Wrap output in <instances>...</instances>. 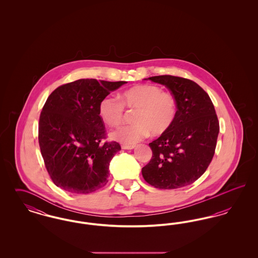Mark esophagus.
I'll list each match as a JSON object with an SVG mask.
<instances>
[{
  "label": "esophagus",
  "instance_id": "1",
  "mask_svg": "<svg viewBox=\"0 0 258 258\" xmlns=\"http://www.w3.org/2000/svg\"><path fill=\"white\" fill-rule=\"evenodd\" d=\"M135 147V145H125V144L122 145V149H123V150H132Z\"/></svg>",
  "mask_w": 258,
  "mask_h": 258
}]
</instances>
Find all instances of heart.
<instances>
[{
    "mask_svg": "<svg viewBox=\"0 0 258 258\" xmlns=\"http://www.w3.org/2000/svg\"><path fill=\"white\" fill-rule=\"evenodd\" d=\"M124 107L135 111L134 124L119 127L111 133V138L125 145H134L152 135L165 134L175 122L178 103L175 96L162 91L157 85H138L130 88L120 96V100L112 96L101 98L98 114L110 126L122 123Z\"/></svg>",
    "mask_w": 258,
    "mask_h": 258,
    "instance_id": "b5f03b06",
    "label": "heart"
}]
</instances>
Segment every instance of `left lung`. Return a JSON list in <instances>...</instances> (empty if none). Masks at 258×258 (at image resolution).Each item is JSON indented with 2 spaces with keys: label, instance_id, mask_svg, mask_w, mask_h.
<instances>
[{
  "label": "left lung",
  "instance_id": "left-lung-1",
  "mask_svg": "<svg viewBox=\"0 0 258 258\" xmlns=\"http://www.w3.org/2000/svg\"><path fill=\"white\" fill-rule=\"evenodd\" d=\"M169 89L178 103L175 122L149 144L153 156L143 168L148 184L161 189L192 184L213 160L220 123L208 94L192 80L159 75L148 78Z\"/></svg>",
  "mask_w": 258,
  "mask_h": 258
}]
</instances>
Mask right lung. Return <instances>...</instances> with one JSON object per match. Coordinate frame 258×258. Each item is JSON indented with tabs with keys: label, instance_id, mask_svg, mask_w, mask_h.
Segmentation results:
<instances>
[{
	"label": "right lung",
	"instance_id": "right-lung-1",
	"mask_svg": "<svg viewBox=\"0 0 258 258\" xmlns=\"http://www.w3.org/2000/svg\"><path fill=\"white\" fill-rule=\"evenodd\" d=\"M124 83L79 79L58 87L46 99L38 143L51 180L61 189L87 195L107 184L109 162L121 146L102 142L106 131L98 104Z\"/></svg>",
	"mask_w": 258,
	"mask_h": 258
}]
</instances>
